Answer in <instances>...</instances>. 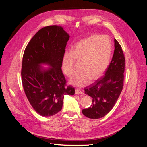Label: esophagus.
Segmentation results:
<instances>
[{
	"label": "esophagus",
	"mask_w": 147,
	"mask_h": 147,
	"mask_svg": "<svg viewBox=\"0 0 147 147\" xmlns=\"http://www.w3.org/2000/svg\"><path fill=\"white\" fill-rule=\"evenodd\" d=\"M75 94H83V92H82L81 90H78V89H76V90H75Z\"/></svg>",
	"instance_id": "esophagus-1"
}]
</instances>
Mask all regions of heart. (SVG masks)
Here are the masks:
<instances>
[{
	"mask_svg": "<svg viewBox=\"0 0 147 147\" xmlns=\"http://www.w3.org/2000/svg\"><path fill=\"white\" fill-rule=\"evenodd\" d=\"M112 53V43L106 35H92L78 42L71 51H66L62 57V70L65 75L74 74L76 60L81 61V70L70 80L71 84L82 87L91 79L99 78L107 69Z\"/></svg>",
	"mask_w": 147,
	"mask_h": 147,
	"instance_id": "1",
	"label": "heart"
}]
</instances>
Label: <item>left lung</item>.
Returning a JSON list of instances; mask_svg holds the SVG:
<instances>
[{
    "label": "left lung",
    "mask_w": 147,
    "mask_h": 147,
    "mask_svg": "<svg viewBox=\"0 0 147 147\" xmlns=\"http://www.w3.org/2000/svg\"><path fill=\"white\" fill-rule=\"evenodd\" d=\"M114 42V53L105 74L84 88L85 94L92 98V103L82 112L92 119L103 117L112 110L123 87L125 57L118 41L115 39Z\"/></svg>",
    "instance_id": "left-lung-1"
}]
</instances>
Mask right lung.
I'll return each mask as SVG.
<instances>
[{
	"instance_id": "obj_1",
	"label": "right lung",
	"mask_w": 147,
	"mask_h": 147,
	"mask_svg": "<svg viewBox=\"0 0 147 147\" xmlns=\"http://www.w3.org/2000/svg\"><path fill=\"white\" fill-rule=\"evenodd\" d=\"M70 38L61 27L50 26L39 30L27 45L22 61V78L26 95L40 116H53L61 110L65 95L74 88L66 86L61 71L62 57ZM51 67L44 69L40 65Z\"/></svg>"
}]
</instances>
